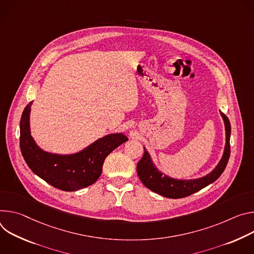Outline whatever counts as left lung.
Listing matches in <instances>:
<instances>
[{"label":"left lung","mask_w":254,"mask_h":254,"mask_svg":"<svg viewBox=\"0 0 254 254\" xmlns=\"http://www.w3.org/2000/svg\"><path fill=\"white\" fill-rule=\"evenodd\" d=\"M225 125V134H226V143H225L223 155L215 166L214 170L205 177L191 180H179L168 177L158 170V167L152 161L148 151L144 147V154L137 163V174L142 184L150 190L159 193L166 198L180 199L185 198L193 192L204 189L210 184L214 183L224 172L230 156V134L231 125L229 119L220 112Z\"/></svg>","instance_id":"left-lung-1"}]
</instances>
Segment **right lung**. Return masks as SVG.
<instances>
[{"mask_svg": "<svg viewBox=\"0 0 254 254\" xmlns=\"http://www.w3.org/2000/svg\"><path fill=\"white\" fill-rule=\"evenodd\" d=\"M32 103L25 107L20 121L21 152L30 170L56 189L73 191L96 183L102 174L105 158L128 140L123 133H111L72 154L44 151L36 144L31 135Z\"/></svg>", "mask_w": 254, "mask_h": 254, "instance_id": "right-lung-1", "label": "right lung"}]
</instances>
